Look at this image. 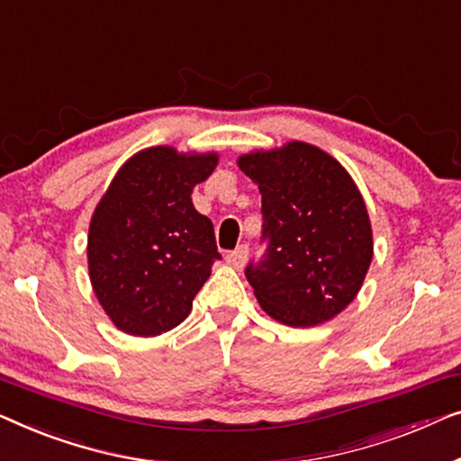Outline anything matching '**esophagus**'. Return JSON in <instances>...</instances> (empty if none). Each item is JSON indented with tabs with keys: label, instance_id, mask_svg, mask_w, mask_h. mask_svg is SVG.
<instances>
[{
	"label": "esophagus",
	"instance_id": "1",
	"mask_svg": "<svg viewBox=\"0 0 461 461\" xmlns=\"http://www.w3.org/2000/svg\"><path fill=\"white\" fill-rule=\"evenodd\" d=\"M246 258H249V246H244V244L225 255V261H228V265H231L233 269H242L246 265Z\"/></svg>",
	"mask_w": 461,
	"mask_h": 461
}]
</instances>
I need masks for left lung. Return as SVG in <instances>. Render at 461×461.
<instances>
[{
	"label": "left lung",
	"instance_id": "1",
	"mask_svg": "<svg viewBox=\"0 0 461 461\" xmlns=\"http://www.w3.org/2000/svg\"><path fill=\"white\" fill-rule=\"evenodd\" d=\"M261 192L265 258L246 267L261 309L311 328L347 309L374 257L372 223L351 175L307 141L238 158Z\"/></svg>",
	"mask_w": 461,
	"mask_h": 461
}]
</instances>
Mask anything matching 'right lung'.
Masks as SVG:
<instances>
[{"mask_svg":"<svg viewBox=\"0 0 461 461\" xmlns=\"http://www.w3.org/2000/svg\"><path fill=\"white\" fill-rule=\"evenodd\" d=\"M217 152L146 148L116 171L87 236L89 280L121 332L158 336L190 315L217 252L209 217L192 204L194 185L215 171Z\"/></svg>","mask_w":461,"mask_h":461,"instance_id":"1","label":"right lung"}]
</instances>
